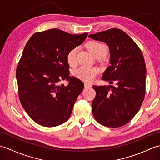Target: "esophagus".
I'll use <instances>...</instances> for the list:
<instances>
[{
    "mask_svg": "<svg viewBox=\"0 0 160 160\" xmlns=\"http://www.w3.org/2000/svg\"><path fill=\"white\" fill-rule=\"evenodd\" d=\"M91 84H89V83H87V82H85L84 83V87H87V88H90V87H91Z\"/></svg>",
    "mask_w": 160,
    "mask_h": 160,
    "instance_id": "esophagus-1",
    "label": "esophagus"
}]
</instances>
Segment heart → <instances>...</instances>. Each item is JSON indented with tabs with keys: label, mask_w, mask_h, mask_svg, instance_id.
Listing matches in <instances>:
<instances>
[{
	"label": "heart",
	"mask_w": 160,
	"mask_h": 160,
	"mask_svg": "<svg viewBox=\"0 0 160 160\" xmlns=\"http://www.w3.org/2000/svg\"><path fill=\"white\" fill-rule=\"evenodd\" d=\"M87 47L91 53L93 55L96 56L103 57L106 55L108 49L107 46L104 44L99 42L91 41L87 44ZM76 53L77 48H73L71 49L67 54V60L68 64L70 66H74L76 63ZM98 70L96 67H91L87 66H81L76 68L73 71V75L78 79H80L84 82H91L97 73Z\"/></svg>",
	"instance_id": "obj_1"
}]
</instances>
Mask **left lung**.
Instances as JSON below:
<instances>
[{
    "label": "left lung",
    "mask_w": 160,
    "mask_h": 160,
    "mask_svg": "<svg viewBox=\"0 0 160 160\" xmlns=\"http://www.w3.org/2000/svg\"><path fill=\"white\" fill-rule=\"evenodd\" d=\"M89 38L104 42L110 51V64L102 79L115 86H96L92 102L94 118L100 124L118 128L130 122L140 110L145 96L146 64L140 49L121 29L112 28Z\"/></svg>",
    "instance_id": "1"
}]
</instances>
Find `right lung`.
Returning a JSON list of instances; mask_svg holds the SVG:
<instances>
[{
    "label": "right lung",
    "mask_w": 160,
    "mask_h": 160,
    "mask_svg": "<svg viewBox=\"0 0 160 160\" xmlns=\"http://www.w3.org/2000/svg\"><path fill=\"white\" fill-rule=\"evenodd\" d=\"M87 35L52 29L35 33L27 42L16 69V79L20 103L37 124L53 127L69 118L84 84L69 76L67 54L81 45ZM62 79H68L69 84L59 85Z\"/></svg>",
    "instance_id": "add662e5"
}]
</instances>
